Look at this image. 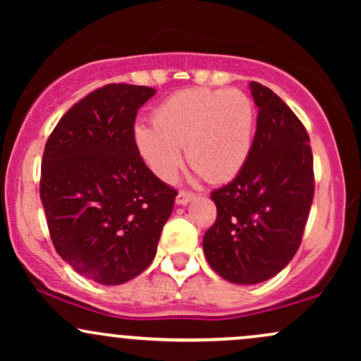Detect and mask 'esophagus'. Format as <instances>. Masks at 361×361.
<instances>
[{
    "label": "esophagus",
    "instance_id": "34e87169",
    "mask_svg": "<svg viewBox=\"0 0 361 361\" xmlns=\"http://www.w3.org/2000/svg\"><path fill=\"white\" fill-rule=\"evenodd\" d=\"M195 198H197V195H195V193L180 192V193H178V197H176V204L178 205H186V204H190L192 200H195Z\"/></svg>",
    "mask_w": 361,
    "mask_h": 361
}]
</instances>
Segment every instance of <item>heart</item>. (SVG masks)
Returning <instances> with one entry per match:
<instances>
[{
	"label": "heart",
	"mask_w": 361,
	"mask_h": 361,
	"mask_svg": "<svg viewBox=\"0 0 361 361\" xmlns=\"http://www.w3.org/2000/svg\"><path fill=\"white\" fill-rule=\"evenodd\" d=\"M255 103L239 90H185L154 111V126L134 127L139 154L157 178L173 181L183 163L205 180L222 183L241 171L251 154Z\"/></svg>",
	"instance_id": "heart-1"
}]
</instances>
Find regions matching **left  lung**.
Listing matches in <instances>:
<instances>
[{
  "instance_id": "8db88e82",
  "label": "left lung",
  "mask_w": 361,
  "mask_h": 361,
  "mask_svg": "<svg viewBox=\"0 0 361 361\" xmlns=\"http://www.w3.org/2000/svg\"><path fill=\"white\" fill-rule=\"evenodd\" d=\"M258 106L251 154L231 183L210 195L215 224L204 235L210 268L235 285L280 273L299 250L314 197L312 151L297 115L251 81Z\"/></svg>"
}]
</instances>
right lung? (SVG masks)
<instances>
[{"label": "right lung", "instance_id": "add662e5", "mask_svg": "<svg viewBox=\"0 0 361 361\" xmlns=\"http://www.w3.org/2000/svg\"><path fill=\"white\" fill-rule=\"evenodd\" d=\"M154 93L103 86L66 111L45 144L40 200L54 247L97 283H126L146 270L173 212L176 190L134 142L137 110Z\"/></svg>", "mask_w": 361, "mask_h": 361}]
</instances>
